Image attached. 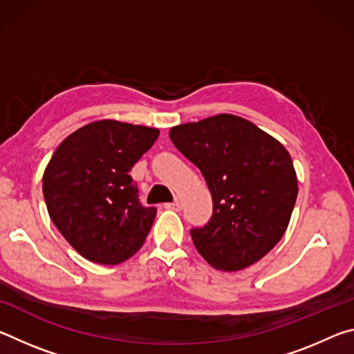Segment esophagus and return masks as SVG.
I'll return each mask as SVG.
<instances>
[{"label": "esophagus", "instance_id": "esophagus-1", "mask_svg": "<svg viewBox=\"0 0 354 354\" xmlns=\"http://www.w3.org/2000/svg\"><path fill=\"white\" fill-rule=\"evenodd\" d=\"M167 209H171V211H181V203L173 201V203H165Z\"/></svg>", "mask_w": 354, "mask_h": 354}]
</instances>
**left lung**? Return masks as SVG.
<instances>
[{
    "label": "left lung",
    "mask_w": 354,
    "mask_h": 354,
    "mask_svg": "<svg viewBox=\"0 0 354 354\" xmlns=\"http://www.w3.org/2000/svg\"><path fill=\"white\" fill-rule=\"evenodd\" d=\"M170 139L201 170L212 195L211 220L190 230L198 253L223 272L262 259L284 236L297 201L289 151L231 113L179 124Z\"/></svg>",
    "instance_id": "left-lung-1"
}]
</instances>
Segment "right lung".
Here are the masks:
<instances>
[{
	"instance_id": "1",
	"label": "right lung",
	"mask_w": 354,
	"mask_h": 354,
	"mask_svg": "<svg viewBox=\"0 0 354 354\" xmlns=\"http://www.w3.org/2000/svg\"><path fill=\"white\" fill-rule=\"evenodd\" d=\"M159 129L100 120L70 134L44 173L48 214L86 259L117 266L145 242L156 207L142 206L129 171Z\"/></svg>"
}]
</instances>
